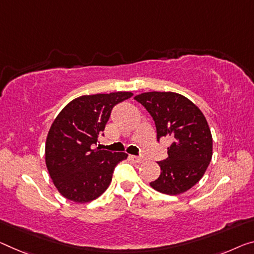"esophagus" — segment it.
Wrapping results in <instances>:
<instances>
[{"label":"esophagus","mask_w":254,"mask_h":254,"mask_svg":"<svg viewBox=\"0 0 254 254\" xmlns=\"http://www.w3.org/2000/svg\"><path fill=\"white\" fill-rule=\"evenodd\" d=\"M129 158H130L131 161L137 162V163H139V162H142V161H143V158H140V157H136V155H130Z\"/></svg>","instance_id":"1"}]
</instances>
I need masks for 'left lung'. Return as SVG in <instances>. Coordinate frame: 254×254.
Here are the masks:
<instances>
[{
    "label": "left lung",
    "instance_id": "left-lung-1",
    "mask_svg": "<svg viewBox=\"0 0 254 254\" xmlns=\"http://www.w3.org/2000/svg\"><path fill=\"white\" fill-rule=\"evenodd\" d=\"M134 99L153 118L158 140L173 137L168 158L158 162L161 174L150 185L168 195L192 189L212 158V136L205 117L192 101L174 92H147Z\"/></svg>",
    "mask_w": 254,
    "mask_h": 254
}]
</instances>
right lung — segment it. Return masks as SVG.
<instances>
[{
    "mask_svg": "<svg viewBox=\"0 0 254 254\" xmlns=\"http://www.w3.org/2000/svg\"><path fill=\"white\" fill-rule=\"evenodd\" d=\"M131 96L130 92L79 96L54 119L46 137L45 162L62 196L86 203L110 185L115 167L128 154L93 149V145L104 130L112 108Z\"/></svg>",
    "mask_w": 254,
    "mask_h": 254,
    "instance_id": "add662e5",
    "label": "right lung"
}]
</instances>
